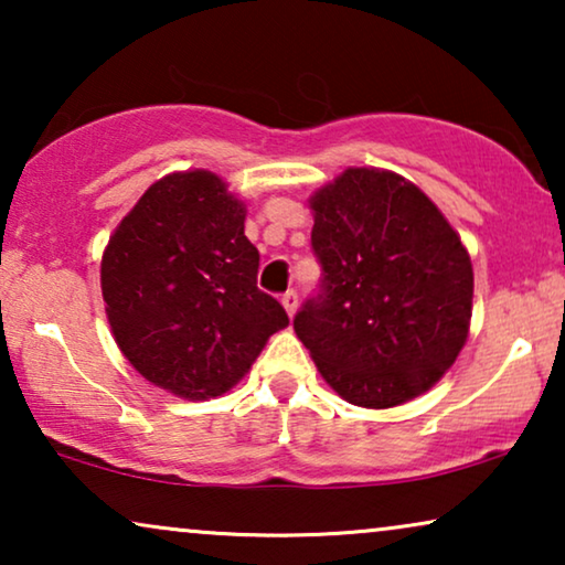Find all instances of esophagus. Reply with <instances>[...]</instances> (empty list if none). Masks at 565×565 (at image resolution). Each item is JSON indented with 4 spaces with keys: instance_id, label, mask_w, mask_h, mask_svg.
I'll return each mask as SVG.
<instances>
[{
    "instance_id": "esophagus-1",
    "label": "esophagus",
    "mask_w": 565,
    "mask_h": 565,
    "mask_svg": "<svg viewBox=\"0 0 565 565\" xmlns=\"http://www.w3.org/2000/svg\"><path fill=\"white\" fill-rule=\"evenodd\" d=\"M280 300H282L285 311H288V316H296V311H298V292H296V290L282 292Z\"/></svg>"
}]
</instances>
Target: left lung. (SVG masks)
I'll return each mask as SVG.
<instances>
[{
	"mask_svg": "<svg viewBox=\"0 0 565 565\" xmlns=\"http://www.w3.org/2000/svg\"><path fill=\"white\" fill-rule=\"evenodd\" d=\"M321 285L292 329L331 388L365 408L429 391L458 360L473 308V265L414 182L352 167L311 198Z\"/></svg>",
	"mask_w": 565,
	"mask_h": 565,
	"instance_id": "left-lung-1",
	"label": "left lung"
}]
</instances>
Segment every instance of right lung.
<instances>
[{
    "mask_svg": "<svg viewBox=\"0 0 565 565\" xmlns=\"http://www.w3.org/2000/svg\"><path fill=\"white\" fill-rule=\"evenodd\" d=\"M246 207L205 169L161 177L103 254L107 321L126 360L182 398L226 393L288 313L257 288Z\"/></svg>",
    "mask_w": 565,
    "mask_h": 565,
    "instance_id": "1",
    "label": "right lung"
}]
</instances>
